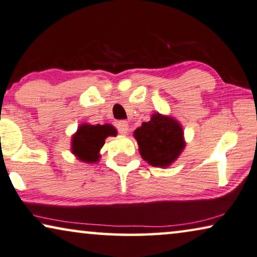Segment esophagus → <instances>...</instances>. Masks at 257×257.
<instances>
[{
	"label": "esophagus",
	"instance_id": "esophagus-1",
	"mask_svg": "<svg viewBox=\"0 0 257 257\" xmlns=\"http://www.w3.org/2000/svg\"><path fill=\"white\" fill-rule=\"evenodd\" d=\"M116 127L118 133L122 134V135H127L129 132V124L127 121H118L116 123Z\"/></svg>",
	"mask_w": 257,
	"mask_h": 257
}]
</instances>
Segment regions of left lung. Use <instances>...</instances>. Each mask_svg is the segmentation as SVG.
I'll return each mask as SVG.
<instances>
[{
	"instance_id": "left-lung-1",
	"label": "left lung",
	"mask_w": 257,
	"mask_h": 257,
	"mask_svg": "<svg viewBox=\"0 0 257 257\" xmlns=\"http://www.w3.org/2000/svg\"><path fill=\"white\" fill-rule=\"evenodd\" d=\"M141 156L156 168L175 163L186 146L182 124L169 115L154 113L134 132Z\"/></svg>"
}]
</instances>
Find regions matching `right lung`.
<instances>
[{
	"mask_svg": "<svg viewBox=\"0 0 257 257\" xmlns=\"http://www.w3.org/2000/svg\"><path fill=\"white\" fill-rule=\"evenodd\" d=\"M117 130L114 125L81 123L72 135L71 151L84 163H96L100 161V150L108 136H116Z\"/></svg>",
	"mask_w": 257,
	"mask_h": 257,
	"instance_id": "1",
	"label": "right lung"
}]
</instances>
